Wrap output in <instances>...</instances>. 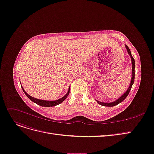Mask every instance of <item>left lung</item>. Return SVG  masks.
Wrapping results in <instances>:
<instances>
[{"mask_svg":"<svg viewBox=\"0 0 154 154\" xmlns=\"http://www.w3.org/2000/svg\"><path fill=\"white\" fill-rule=\"evenodd\" d=\"M125 48L127 50H128V54L130 55L131 57V62H132V78H131V83H130V85L128 88V89L127 90L126 92L122 95V96L120 97H119L118 99H116V100H115L114 102H111V103H102V102H100V101H98V100H97V102L98 104H99L101 106H109V107H111V106H114L115 105H117L119 104V103H122L123 101V100L128 97V95H129L130 91H131V89L132 88V85H133L134 83V76H135V72H134V69H135V61H134V59L133 57H132V55H131V51H130V49L129 48V47L127 46L126 45H125Z\"/></svg>","mask_w":154,"mask_h":154,"instance_id":"left-lung-1","label":"left lung"}]
</instances>
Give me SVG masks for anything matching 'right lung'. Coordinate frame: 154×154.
<instances>
[{
	"label": "right lung",
	"instance_id": "1",
	"mask_svg": "<svg viewBox=\"0 0 154 154\" xmlns=\"http://www.w3.org/2000/svg\"><path fill=\"white\" fill-rule=\"evenodd\" d=\"M21 87H22V88L23 90V91L24 92L25 95L28 97V98L29 99H30L32 101H33L34 103H36L37 104H38L39 106H44V107L55 106L60 104L61 103H62L63 100H64L67 98V95H69V92H70V87H69V88L67 93L63 97H62V98H60L59 99H58V100H41V99H36V98H34V97H32V96H30V95H29L27 93H26L25 91V90L23 89L22 86H21Z\"/></svg>",
	"mask_w": 154,
	"mask_h": 154
}]
</instances>
